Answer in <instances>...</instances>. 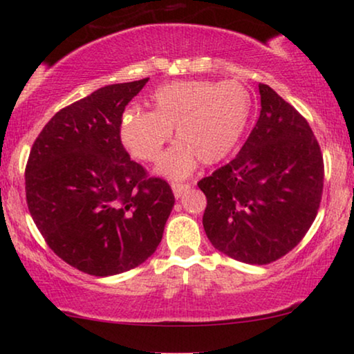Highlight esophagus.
<instances>
[{"label": "esophagus", "instance_id": "esophagus-1", "mask_svg": "<svg viewBox=\"0 0 354 354\" xmlns=\"http://www.w3.org/2000/svg\"><path fill=\"white\" fill-rule=\"evenodd\" d=\"M190 183H172V192L176 198H180L187 190H190Z\"/></svg>", "mask_w": 354, "mask_h": 354}]
</instances>
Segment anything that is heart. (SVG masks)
Returning <instances> with one entry per match:
<instances>
[{"label": "heart", "instance_id": "1", "mask_svg": "<svg viewBox=\"0 0 354 354\" xmlns=\"http://www.w3.org/2000/svg\"><path fill=\"white\" fill-rule=\"evenodd\" d=\"M151 104L153 111L133 108L124 114L120 137L135 158L154 162L176 127L180 140L159 164V172L171 178L190 176L198 159L205 164L224 159L251 114L248 90L235 80L172 82L154 91Z\"/></svg>", "mask_w": 354, "mask_h": 354}]
</instances>
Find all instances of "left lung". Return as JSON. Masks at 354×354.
Returning a JSON list of instances; mask_svg holds the SVG:
<instances>
[{"label":"left lung","mask_w":354,"mask_h":354,"mask_svg":"<svg viewBox=\"0 0 354 354\" xmlns=\"http://www.w3.org/2000/svg\"><path fill=\"white\" fill-rule=\"evenodd\" d=\"M261 114L240 153L201 178L203 227L216 250L246 264L290 253L316 219L324 158L308 120L259 84Z\"/></svg>","instance_id":"1"}]
</instances>
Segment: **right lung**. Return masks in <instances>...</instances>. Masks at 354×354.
Listing matches in <instances>:
<instances>
[{"instance_id": "1", "label": "right lung", "mask_w": 354, "mask_h": 354, "mask_svg": "<svg viewBox=\"0 0 354 354\" xmlns=\"http://www.w3.org/2000/svg\"><path fill=\"white\" fill-rule=\"evenodd\" d=\"M148 79L93 91L53 115L26 166L30 216L48 246L82 272L106 277L145 263L174 203L120 140L122 114Z\"/></svg>"}]
</instances>
